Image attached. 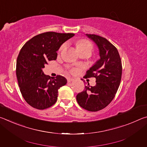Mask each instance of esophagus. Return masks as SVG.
I'll use <instances>...</instances> for the list:
<instances>
[{"instance_id": "1", "label": "esophagus", "mask_w": 147, "mask_h": 147, "mask_svg": "<svg viewBox=\"0 0 147 147\" xmlns=\"http://www.w3.org/2000/svg\"><path fill=\"white\" fill-rule=\"evenodd\" d=\"M74 80V78H67V82H71L73 81Z\"/></svg>"}]
</instances>
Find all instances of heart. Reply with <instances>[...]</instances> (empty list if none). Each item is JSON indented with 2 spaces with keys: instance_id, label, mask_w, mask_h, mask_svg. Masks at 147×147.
Instances as JSON below:
<instances>
[{
  "instance_id": "1",
  "label": "heart",
  "mask_w": 147,
  "mask_h": 147,
  "mask_svg": "<svg viewBox=\"0 0 147 147\" xmlns=\"http://www.w3.org/2000/svg\"><path fill=\"white\" fill-rule=\"evenodd\" d=\"M67 46L66 43H63L61 45V46L59 48V51L63 50ZM76 47L79 51H88L91 52L92 50H93V45L91 44V42H89L88 40H86V39H82V40H80L76 43ZM74 70H73V72H74Z\"/></svg>"
}]
</instances>
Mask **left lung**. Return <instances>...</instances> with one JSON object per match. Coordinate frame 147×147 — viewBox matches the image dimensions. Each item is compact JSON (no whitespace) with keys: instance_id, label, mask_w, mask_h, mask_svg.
<instances>
[{"instance_id":"1","label":"left lung","mask_w":147,"mask_h":147,"mask_svg":"<svg viewBox=\"0 0 147 147\" xmlns=\"http://www.w3.org/2000/svg\"><path fill=\"white\" fill-rule=\"evenodd\" d=\"M98 47L100 59L87 71L86 78L94 77L96 85L88 83L85 89L76 95L82 108L97 111L111 102L118 90L122 76V63L119 52L106 38L95 34H86Z\"/></svg>"}]
</instances>
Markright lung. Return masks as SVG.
<instances>
[{
    "label": "right lung",
    "mask_w": 147,
    "mask_h": 147,
    "mask_svg": "<svg viewBox=\"0 0 147 147\" xmlns=\"http://www.w3.org/2000/svg\"><path fill=\"white\" fill-rule=\"evenodd\" d=\"M74 36L45 32L33 37L22 47L17 59L16 75L22 95L33 108L45 109L54 105L58 89L67 82L65 77H50L42 69L49 61L56 60L59 47Z\"/></svg>",
    "instance_id": "right-lung-1"
}]
</instances>
